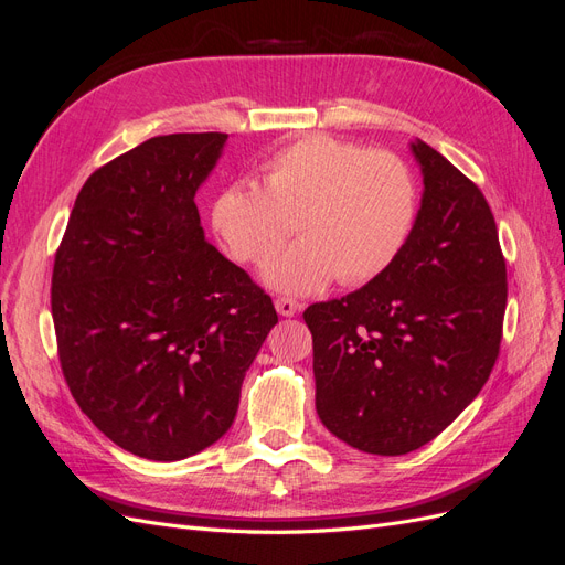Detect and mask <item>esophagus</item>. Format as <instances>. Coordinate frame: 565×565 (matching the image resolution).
I'll return each instance as SVG.
<instances>
[{"mask_svg":"<svg viewBox=\"0 0 565 565\" xmlns=\"http://www.w3.org/2000/svg\"><path fill=\"white\" fill-rule=\"evenodd\" d=\"M299 309H301V303L297 299H292V297H278L276 299V311L280 316H285V318H292Z\"/></svg>","mask_w":565,"mask_h":565,"instance_id":"obj_1","label":"esophagus"}]
</instances>
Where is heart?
Wrapping results in <instances>:
<instances>
[{
  "label": "heart",
  "instance_id": "heart-1",
  "mask_svg": "<svg viewBox=\"0 0 565 565\" xmlns=\"http://www.w3.org/2000/svg\"><path fill=\"white\" fill-rule=\"evenodd\" d=\"M259 174L262 188L237 181L214 198L212 224L233 259L254 266L297 228L301 243L264 270L280 292L309 295L334 278L341 285L377 278L415 224V177L388 150L311 134L270 152Z\"/></svg>",
  "mask_w": 565,
  "mask_h": 565
}]
</instances>
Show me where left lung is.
Wrapping results in <instances>:
<instances>
[{
  "label": "left lung",
  "instance_id": "left-lung-1",
  "mask_svg": "<svg viewBox=\"0 0 565 565\" xmlns=\"http://www.w3.org/2000/svg\"><path fill=\"white\" fill-rule=\"evenodd\" d=\"M413 152L424 195L396 259L303 311L320 422L351 448L391 457L426 446L478 396L507 309V264L481 188L424 141Z\"/></svg>",
  "mask_w": 565,
  "mask_h": 565
}]
</instances>
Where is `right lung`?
<instances>
[{
  "label": "right lung",
  "mask_w": 565,
  "mask_h": 565,
  "mask_svg": "<svg viewBox=\"0 0 565 565\" xmlns=\"http://www.w3.org/2000/svg\"><path fill=\"white\" fill-rule=\"evenodd\" d=\"M228 134L152 136L82 185L51 276L58 361L115 446L185 459L224 436L278 313L204 241L195 191Z\"/></svg>",
  "instance_id": "right-lung-1"
}]
</instances>
